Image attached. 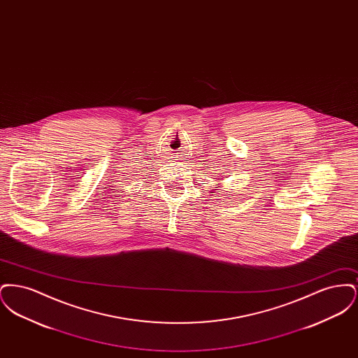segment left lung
I'll return each mask as SVG.
<instances>
[{"mask_svg": "<svg viewBox=\"0 0 358 358\" xmlns=\"http://www.w3.org/2000/svg\"><path fill=\"white\" fill-rule=\"evenodd\" d=\"M212 193H213V192H212Z\"/></svg>", "mask_w": 358, "mask_h": 358, "instance_id": "1", "label": "left lung"}]
</instances>
